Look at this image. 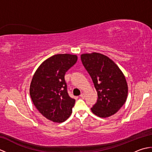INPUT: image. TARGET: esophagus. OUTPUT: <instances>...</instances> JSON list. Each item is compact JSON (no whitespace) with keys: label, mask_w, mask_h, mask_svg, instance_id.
I'll return each instance as SVG.
<instances>
[{"label":"esophagus","mask_w":152,"mask_h":152,"mask_svg":"<svg viewBox=\"0 0 152 152\" xmlns=\"http://www.w3.org/2000/svg\"><path fill=\"white\" fill-rule=\"evenodd\" d=\"M85 96H86V95H85V93H82L81 95H80V97L81 98H85Z\"/></svg>","instance_id":"obj_1"}]
</instances>
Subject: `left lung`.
<instances>
[{"mask_svg": "<svg viewBox=\"0 0 152 152\" xmlns=\"http://www.w3.org/2000/svg\"><path fill=\"white\" fill-rule=\"evenodd\" d=\"M81 60L97 92L92 112L100 118L114 115L127 100L128 86L124 74L114 61L101 53H83Z\"/></svg>", "mask_w": 152, "mask_h": 152, "instance_id": "1", "label": "left lung"}]
</instances>
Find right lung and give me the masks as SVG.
Instances as JSON below:
<instances>
[{"label": "right lung", "instance_id": "right-lung-1", "mask_svg": "<svg viewBox=\"0 0 152 152\" xmlns=\"http://www.w3.org/2000/svg\"><path fill=\"white\" fill-rule=\"evenodd\" d=\"M76 55L57 54L42 63L30 86V95L40 114L53 122H63L70 117L75 99L68 94L64 75L76 63Z\"/></svg>", "mask_w": 152, "mask_h": 152}]
</instances>
